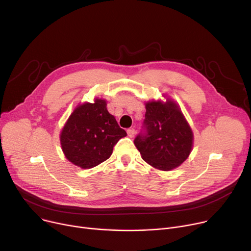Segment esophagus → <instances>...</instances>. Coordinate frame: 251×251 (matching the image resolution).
<instances>
[{"label": "esophagus", "mask_w": 251, "mask_h": 251, "mask_svg": "<svg viewBox=\"0 0 251 251\" xmlns=\"http://www.w3.org/2000/svg\"><path fill=\"white\" fill-rule=\"evenodd\" d=\"M127 134H128V136L129 137H134V135H135V130L133 129V128H129L128 130H127Z\"/></svg>", "instance_id": "34e87169"}]
</instances>
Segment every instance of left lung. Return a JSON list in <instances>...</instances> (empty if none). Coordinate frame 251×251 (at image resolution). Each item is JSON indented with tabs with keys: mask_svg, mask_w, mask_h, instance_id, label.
Wrapping results in <instances>:
<instances>
[{
	"mask_svg": "<svg viewBox=\"0 0 251 251\" xmlns=\"http://www.w3.org/2000/svg\"><path fill=\"white\" fill-rule=\"evenodd\" d=\"M141 132L134 144L151 166L170 171L185 161L192 149L193 134L178 105L168 100L146 104Z\"/></svg>",
	"mask_w": 251,
	"mask_h": 251,
	"instance_id": "8db88e82",
	"label": "left lung"
}]
</instances>
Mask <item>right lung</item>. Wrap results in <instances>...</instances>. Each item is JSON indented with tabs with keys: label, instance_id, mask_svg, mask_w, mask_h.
<instances>
[{
	"label": "right lung",
	"instance_id": "obj_1",
	"mask_svg": "<svg viewBox=\"0 0 251 251\" xmlns=\"http://www.w3.org/2000/svg\"><path fill=\"white\" fill-rule=\"evenodd\" d=\"M127 135L107 110L104 100L78 105L65 124L61 146L65 156L82 169L94 168L108 160L116 143Z\"/></svg>",
	"mask_w": 251,
	"mask_h": 251
}]
</instances>
